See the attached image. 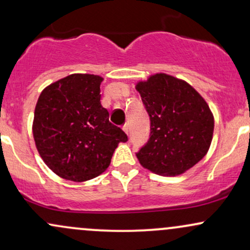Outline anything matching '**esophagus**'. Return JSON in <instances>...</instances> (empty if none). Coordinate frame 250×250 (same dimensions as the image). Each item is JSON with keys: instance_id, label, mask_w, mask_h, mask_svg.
Segmentation results:
<instances>
[{"instance_id": "34e87169", "label": "esophagus", "mask_w": 250, "mask_h": 250, "mask_svg": "<svg viewBox=\"0 0 250 250\" xmlns=\"http://www.w3.org/2000/svg\"><path fill=\"white\" fill-rule=\"evenodd\" d=\"M122 129L125 130V133L128 134L129 133V125H128V123H125V125L122 127Z\"/></svg>"}]
</instances>
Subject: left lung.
I'll return each mask as SVG.
<instances>
[{
	"label": "left lung",
	"mask_w": 250,
	"mask_h": 250,
	"mask_svg": "<svg viewBox=\"0 0 250 250\" xmlns=\"http://www.w3.org/2000/svg\"><path fill=\"white\" fill-rule=\"evenodd\" d=\"M137 92L150 117V138L136 156L161 176H178L208 151L214 117L205 99L190 83L165 73L138 81Z\"/></svg>",
	"instance_id": "1"
}]
</instances>
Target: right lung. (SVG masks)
<instances>
[{
	"mask_svg": "<svg viewBox=\"0 0 250 250\" xmlns=\"http://www.w3.org/2000/svg\"><path fill=\"white\" fill-rule=\"evenodd\" d=\"M102 78L76 73L45 87L35 108L32 134L44 163L62 178L86 182L109 167L128 137L101 106Z\"/></svg>",
	"mask_w": 250,
	"mask_h": 250,
	"instance_id": "add662e5",
	"label": "right lung"
}]
</instances>
